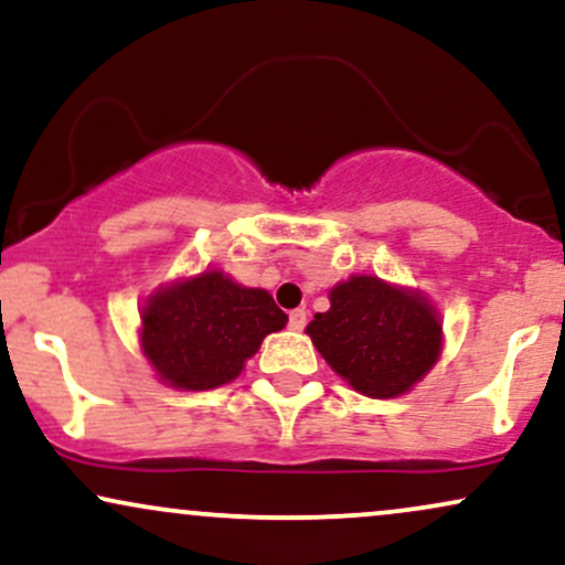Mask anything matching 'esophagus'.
<instances>
[{
	"mask_svg": "<svg viewBox=\"0 0 565 565\" xmlns=\"http://www.w3.org/2000/svg\"><path fill=\"white\" fill-rule=\"evenodd\" d=\"M288 324H290V328H294V330H303V328H307V309H294V311H290Z\"/></svg>",
	"mask_w": 565,
	"mask_h": 565,
	"instance_id": "1",
	"label": "esophagus"
}]
</instances>
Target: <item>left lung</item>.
I'll list each match as a JSON object with an SVG mask.
<instances>
[{
    "label": "left lung",
    "mask_w": 565,
    "mask_h": 565,
    "mask_svg": "<svg viewBox=\"0 0 565 565\" xmlns=\"http://www.w3.org/2000/svg\"><path fill=\"white\" fill-rule=\"evenodd\" d=\"M307 333L330 367L373 399L409 391L441 349V324L420 296L364 275L330 290V309Z\"/></svg>",
    "instance_id": "8db88e82"
}]
</instances>
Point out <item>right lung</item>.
Wrapping results in <instances>:
<instances>
[{"instance_id":"1","label":"right lung","mask_w":565,"mask_h":565,"mask_svg":"<svg viewBox=\"0 0 565 565\" xmlns=\"http://www.w3.org/2000/svg\"><path fill=\"white\" fill-rule=\"evenodd\" d=\"M288 317L262 288H243L211 269L158 290L142 309V349L163 381L209 391L241 375L264 335Z\"/></svg>"}]
</instances>
